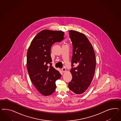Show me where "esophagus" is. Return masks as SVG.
Returning a JSON list of instances; mask_svg holds the SVG:
<instances>
[{"mask_svg":"<svg viewBox=\"0 0 121 121\" xmlns=\"http://www.w3.org/2000/svg\"><path fill=\"white\" fill-rule=\"evenodd\" d=\"M62 71L63 72V73H65V72H66V68H62Z\"/></svg>","mask_w":121,"mask_h":121,"instance_id":"1","label":"esophagus"}]
</instances>
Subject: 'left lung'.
<instances>
[{"label":"left lung","mask_w":121,"mask_h":121,"mask_svg":"<svg viewBox=\"0 0 121 121\" xmlns=\"http://www.w3.org/2000/svg\"><path fill=\"white\" fill-rule=\"evenodd\" d=\"M73 45L71 64H77L70 72L72 79L69 83L70 91L77 95L84 93L91 83L95 73V52L91 43L84 34L75 30H69Z\"/></svg>","instance_id":"1"}]
</instances>
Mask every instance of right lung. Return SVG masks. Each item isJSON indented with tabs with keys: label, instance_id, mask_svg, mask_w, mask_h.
I'll return each mask as SVG.
<instances>
[{
	"label": "right lung",
	"instance_id": "1",
	"mask_svg": "<svg viewBox=\"0 0 121 121\" xmlns=\"http://www.w3.org/2000/svg\"><path fill=\"white\" fill-rule=\"evenodd\" d=\"M64 32L43 30L34 37L27 52L26 67L30 80L41 94L48 96L56 89L61 74L52 66L51 48L63 39Z\"/></svg>",
	"mask_w": 121,
	"mask_h": 121
}]
</instances>
